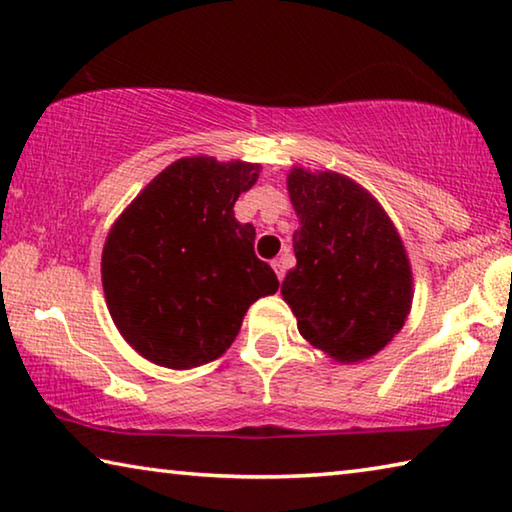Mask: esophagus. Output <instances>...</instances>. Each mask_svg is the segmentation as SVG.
Returning <instances> with one entry per match:
<instances>
[{
	"label": "esophagus",
	"instance_id": "1",
	"mask_svg": "<svg viewBox=\"0 0 512 512\" xmlns=\"http://www.w3.org/2000/svg\"><path fill=\"white\" fill-rule=\"evenodd\" d=\"M271 266H273V271H275V275H277V280L282 282V280H284V273H287V271H284V257L273 259Z\"/></svg>",
	"mask_w": 512,
	"mask_h": 512
}]
</instances>
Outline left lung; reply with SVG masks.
I'll return each instance as SVG.
<instances>
[{
    "mask_svg": "<svg viewBox=\"0 0 512 512\" xmlns=\"http://www.w3.org/2000/svg\"><path fill=\"white\" fill-rule=\"evenodd\" d=\"M287 185L300 228L282 296L311 345L339 361L368 359L411 307L402 239L375 198L341 173L293 169Z\"/></svg>",
    "mask_w": 512,
    "mask_h": 512,
    "instance_id": "left-lung-1",
    "label": "left lung"
}]
</instances>
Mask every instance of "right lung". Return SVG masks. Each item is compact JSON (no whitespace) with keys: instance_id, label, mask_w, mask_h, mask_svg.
Segmentation results:
<instances>
[{"instance_id":"right-lung-1","label":"right lung","mask_w":512,"mask_h":512,"mask_svg":"<svg viewBox=\"0 0 512 512\" xmlns=\"http://www.w3.org/2000/svg\"><path fill=\"white\" fill-rule=\"evenodd\" d=\"M259 164L183 158L126 207L103 246L101 280L124 339L164 368H194L230 348L257 298L280 282L255 255L237 198Z\"/></svg>"}]
</instances>
